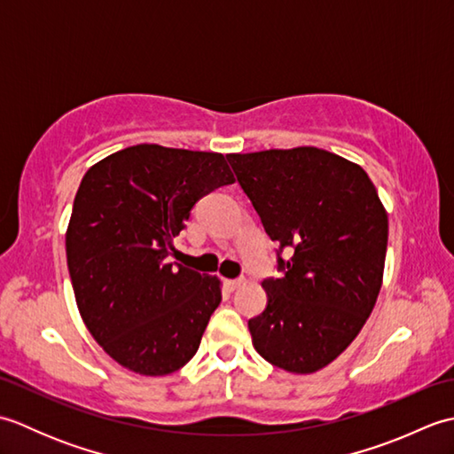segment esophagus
Returning <instances> with one entry per match:
<instances>
[{
	"mask_svg": "<svg viewBox=\"0 0 454 454\" xmlns=\"http://www.w3.org/2000/svg\"><path fill=\"white\" fill-rule=\"evenodd\" d=\"M224 285H226L228 291L232 293V291H236V288H239V286L244 285V278H226Z\"/></svg>",
	"mask_w": 454,
	"mask_h": 454,
	"instance_id": "1",
	"label": "esophagus"
}]
</instances>
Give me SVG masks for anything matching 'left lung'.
<instances>
[{"instance_id":"8db88e82","label":"left lung","mask_w":454,"mask_h":454,"mask_svg":"<svg viewBox=\"0 0 454 454\" xmlns=\"http://www.w3.org/2000/svg\"><path fill=\"white\" fill-rule=\"evenodd\" d=\"M236 177L278 242L281 278H265L267 308L247 322L255 351L310 374L359 335L379 298L388 215L356 163L314 146L228 153ZM285 247L294 255L280 257Z\"/></svg>"}]
</instances>
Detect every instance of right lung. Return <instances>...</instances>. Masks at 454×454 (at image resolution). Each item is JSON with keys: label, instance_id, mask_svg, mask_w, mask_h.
<instances>
[{"label": "right lung", "instance_id": "obj_1", "mask_svg": "<svg viewBox=\"0 0 454 454\" xmlns=\"http://www.w3.org/2000/svg\"><path fill=\"white\" fill-rule=\"evenodd\" d=\"M234 181L222 153L158 144L114 152L83 176L66 230L67 271L83 324L124 369L163 376L197 353L220 281L169 255L195 202Z\"/></svg>", "mask_w": 454, "mask_h": 454}]
</instances>
